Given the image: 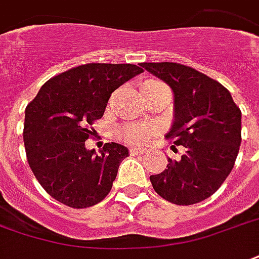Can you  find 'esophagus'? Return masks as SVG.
<instances>
[{
	"label": "esophagus",
	"mask_w": 259,
	"mask_h": 259,
	"mask_svg": "<svg viewBox=\"0 0 259 259\" xmlns=\"http://www.w3.org/2000/svg\"><path fill=\"white\" fill-rule=\"evenodd\" d=\"M130 155H143L145 152V148H135V147H132L129 149Z\"/></svg>",
	"instance_id": "1"
}]
</instances>
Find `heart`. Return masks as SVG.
Masks as SVG:
<instances>
[{
  "mask_svg": "<svg viewBox=\"0 0 259 259\" xmlns=\"http://www.w3.org/2000/svg\"><path fill=\"white\" fill-rule=\"evenodd\" d=\"M156 82V81H148ZM145 82V83H148ZM158 132V126L154 123H145V124H126L119 132L120 139L124 140L126 143L130 144H141L149 140L152 136Z\"/></svg>",
  "mask_w": 259,
  "mask_h": 259,
  "instance_id": "1",
  "label": "heart"
}]
</instances>
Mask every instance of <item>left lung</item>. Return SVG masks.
I'll return each instance as SVG.
<instances>
[{
    "label": "left lung",
    "instance_id": "obj_1",
    "mask_svg": "<svg viewBox=\"0 0 259 259\" xmlns=\"http://www.w3.org/2000/svg\"><path fill=\"white\" fill-rule=\"evenodd\" d=\"M174 92V122L166 135L185 152L168 158L162 173L151 176L164 200L189 206L211 196L233 168L242 143V111L227 88L180 63H143ZM176 145H171L176 148Z\"/></svg>",
    "mask_w": 259,
    "mask_h": 259
}]
</instances>
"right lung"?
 Wrapping results in <instances>:
<instances>
[{"mask_svg":"<svg viewBox=\"0 0 259 259\" xmlns=\"http://www.w3.org/2000/svg\"><path fill=\"white\" fill-rule=\"evenodd\" d=\"M143 68L88 63L47 81L28 103L23 141L32 173L52 198L72 208L92 207L110 193L129 151L116 143L101 154L88 151L93 123L104 115L111 93Z\"/></svg>","mask_w":259,"mask_h":259,"instance_id":"1","label":"right lung"}]
</instances>
